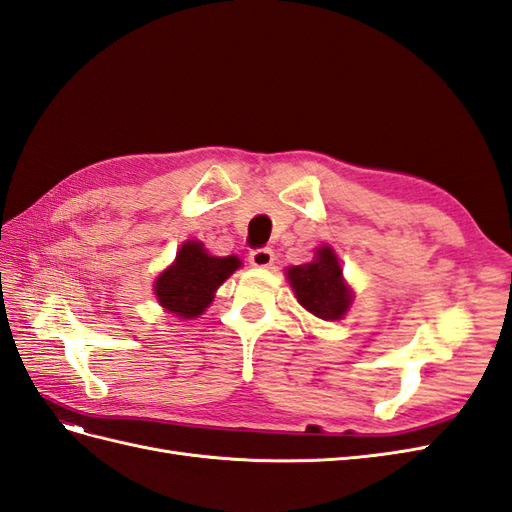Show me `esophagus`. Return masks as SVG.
Here are the masks:
<instances>
[{
    "mask_svg": "<svg viewBox=\"0 0 512 512\" xmlns=\"http://www.w3.org/2000/svg\"><path fill=\"white\" fill-rule=\"evenodd\" d=\"M273 260H275V254H273L271 247H256V250L250 252V265L252 267L265 269V267L273 265Z\"/></svg>",
    "mask_w": 512,
    "mask_h": 512,
    "instance_id": "obj_1",
    "label": "esophagus"
}]
</instances>
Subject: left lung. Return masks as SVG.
<instances>
[{"label": "left lung", "instance_id": "left-lung-1", "mask_svg": "<svg viewBox=\"0 0 512 512\" xmlns=\"http://www.w3.org/2000/svg\"><path fill=\"white\" fill-rule=\"evenodd\" d=\"M286 275L309 314L322 320H339L348 312L352 294L342 280V267L331 247H320L316 260L290 267Z\"/></svg>", "mask_w": 512, "mask_h": 512}]
</instances>
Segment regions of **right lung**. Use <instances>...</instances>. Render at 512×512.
I'll return each instance as SVG.
<instances>
[{"label": "right lung", "instance_id": "1", "mask_svg": "<svg viewBox=\"0 0 512 512\" xmlns=\"http://www.w3.org/2000/svg\"><path fill=\"white\" fill-rule=\"evenodd\" d=\"M237 256H211L203 243L181 245L173 267H168L156 282V297L162 307L181 318H196L213 301V292L226 277L239 269Z\"/></svg>", "mask_w": 512, "mask_h": 512}]
</instances>
